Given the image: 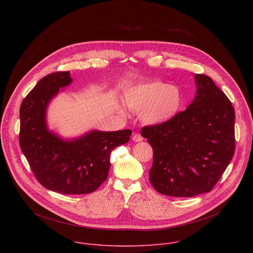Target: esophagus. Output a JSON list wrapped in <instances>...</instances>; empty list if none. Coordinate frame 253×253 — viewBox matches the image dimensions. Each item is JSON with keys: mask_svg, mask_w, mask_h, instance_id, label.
I'll return each mask as SVG.
<instances>
[{"mask_svg": "<svg viewBox=\"0 0 253 253\" xmlns=\"http://www.w3.org/2000/svg\"><path fill=\"white\" fill-rule=\"evenodd\" d=\"M132 140L135 141V142H140V141L143 140V137H142L140 134L135 133V134L132 136Z\"/></svg>", "mask_w": 253, "mask_h": 253, "instance_id": "esophagus-1", "label": "esophagus"}]
</instances>
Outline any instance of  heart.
<instances>
[{"instance_id": "heart-1", "label": "heart", "mask_w": 253, "mask_h": 253, "mask_svg": "<svg viewBox=\"0 0 253 253\" xmlns=\"http://www.w3.org/2000/svg\"><path fill=\"white\" fill-rule=\"evenodd\" d=\"M124 102L130 110L142 111L143 122L158 125L172 120L180 112L184 96L177 85L151 81L128 88L124 93ZM120 112L124 114L123 108H120Z\"/></svg>"}]
</instances>
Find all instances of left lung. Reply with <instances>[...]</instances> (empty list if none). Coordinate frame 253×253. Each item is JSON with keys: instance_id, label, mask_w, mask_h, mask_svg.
Returning a JSON list of instances; mask_svg holds the SVG:
<instances>
[{"instance_id": "left-lung-1", "label": "left lung", "mask_w": 253, "mask_h": 253, "mask_svg": "<svg viewBox=\"0 0 253 253\" xmlns=\"http://www.w3.org/2000/svg\"><path fill=\"white\" fill-rule=\"evenodd\" d=\"M196 95L172 120L142 128L153 148L149 178L163 195L192 197L218 182L235 150L234 108L212 79L195 75Z\"/></svg>"}]
</instances>
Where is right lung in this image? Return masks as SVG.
Listing matches in <instances>:
<instances>
[{"label":"right lung","mask_w":253,"mask_h":253,"mask_svg":"<svg viewBox=\"0 0 253 253\" xmlns=\"http://www.w3.org/2000/svg\"><path fill=\"white\" fill-rule=\"evenodd\" d=\"M72 83L70 72L42 78L20 108V147L38 181L62 194H88L108 177L114 148L129 141L130 129L92 130L79 138L63 140L49 131L46 111L50 101Z\"/></svg>","instance_id":"right-lung-1"}]
</instances>
